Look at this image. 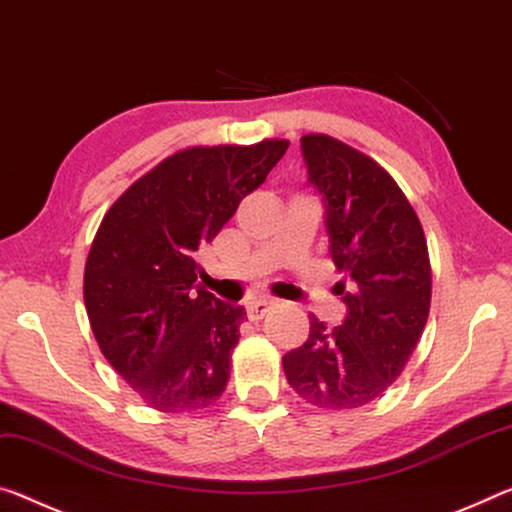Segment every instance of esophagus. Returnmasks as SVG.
I'll return each instance as SVG.
<instances>
[{
  "instance_id": "esophagus-1",
  "label": "esophagus",
  "mask_w": 512,
  "mask_h": 512,
  "mask_svg": "<svg viewBox=\"0 0 512 512\" xmlns=\"http://www.w3.org/2000/svg\"><path fill=\"white\" fill-rule=\"evenodd\" d=\"M275 303V300L271 296H259V298H253L250 303L246 305V312L253 321H259L262 316L271 310V305Z\"/></svg>"
}]
</instances>
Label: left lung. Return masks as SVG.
Returning <instances> with one entry per match:
<instances>
[{"label":"left lung","instance_id":"left-lung-1","mask_svg":"<svg viewBox=\"0 0 512 512\" xmlns=\"http://www.w3.org/2000/svg\"><path fill=\"white\" fill-rule=\"evenodd\" d=\"M300 152L344 275L335 291L346 319L328 330L310 314V337L282 355V367L316 408L353 410L383 396L417 348L431 307V262L415 209L376 161L326 134L303 136Z\"/></svg>","mask_w":512,"mask_h":512}]
</instances>
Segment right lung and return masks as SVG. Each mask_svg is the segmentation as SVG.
<instances>
[{
  "label": "right lung",
  "instance_id": "1",
  "mask_svg": "<svg viewBox=\"0 0 512 512\" xmlns=\"http://www.w3.org/2000/svg\"><path fill=\"white\" fill-rule=\"evenodd\" d=\"M287 148L182 150L102 218L86 259V312L104 358L152 408L191 412L225 392L246 310L196 287V255Z\"/></svg>",
  "mask_w": 512,
  "mask_h": 512
}]
</instances>
